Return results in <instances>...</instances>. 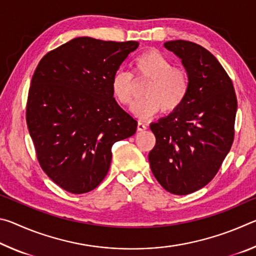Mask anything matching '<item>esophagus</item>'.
<instances>
[{"mask_svg": "<svg viewBox=\"0 0 256 256\" xmlns=\"http://www.w3.org/2000/svg\"><path fill=\"white\" fill-rule=\"evenodd\" d=\"M144 130H146V125L144 122H138V126H136V131L142 132V131H144Z\"/></svg>", "mask_w": 256, "mask_h": 256, "instance_id": "34e87169", "label": "esophagus"}]
</instances>
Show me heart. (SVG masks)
<instances>
[{"label": "heart", "instance_id": "heart-1", "mask_svg": "<svg viewBox=\"0 0 256 256\" xmlns=\"http://www.w3.org/2000/svg\"><path fill=\"white\" fill-rule=\"evenodd\" d=\"M138 78L150 80L144 92V99L134 102L132 114L138 120H148L162 110L172 114L183 105L190 92V76L183 68H174L172 60L158 50H146L134 60ZM112 94L120 105L133 100V79L128 72L118 70L110 82Z\"/></svg>", "mask_w": 256, "mask_h": 256}]
</instances>
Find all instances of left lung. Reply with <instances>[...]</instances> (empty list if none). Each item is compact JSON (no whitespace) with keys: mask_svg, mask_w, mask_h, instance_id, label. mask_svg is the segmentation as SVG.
<instances>
[{"mask_svg":"<svg viewBox=\"0 0 256 256\" xmlns=\"http://www.w3.org/2000/svg\"><path fill=\"white\" fill-rule=\"evenodd\" d=\"M164 47L182 60L190 86L178 110L150 124L156 146L149 162L164 190L186 196L214 178L230 150L237 98L227 72L204 47L186 40Z\"/></svg>","mask_w":256,"mask_h":256,"instance_id":"left-lung-1","label":"left lung"}]
</instances>
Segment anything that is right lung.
<instances>
[{
	"mask_svg": "<svg viewBox=\"0 0 256 256\" xmlns=\"http://www.w3.org/2000/svg\"><path fill=\"white\" fill-rule=\"evenodd\" d=\"M138 42L78 37L47 53L29 88L27 125L46 175L73 194L96 188L112 162V146L132 136L138 122L112 94L114 73Z\"/></svg>",
	"mask_w": 256,
	"mask_h": 256,
	"instance_id": "right-lung-1",
	"label": "right lung"
}]
</instances>
